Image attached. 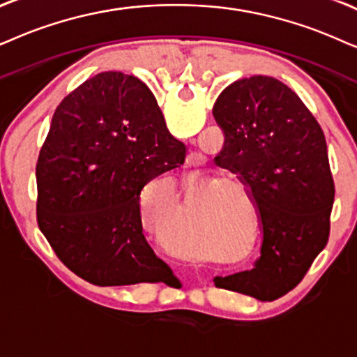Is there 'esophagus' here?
<instances>
[{
  "instance_id": "34e87169",
  "label": "esophagus",
  "mask_w": 357,
  "mask_h": 357,
  "mask_svg": "<svg viewBox=\"0 0 357 357\" xmlns=\"http://www.w3.org/2000/svg\"><path fill=\"white\" fill-rule=\"evenodd\" d=\"M188 166H189V168H191V166H196V161H194V160H188Z\"/></svg>"
}]
</instances>
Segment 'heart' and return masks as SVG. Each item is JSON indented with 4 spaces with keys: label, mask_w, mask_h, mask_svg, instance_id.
Returning <instances> with one entry per match:
<instances>
[{
    "label": "heart",
    "mask_w": 357,
    "mask_h": 357,
    "mask_svg": "<svg viewBox=\"0 0 357 357\" xmlns=\"http://www.w3.org/2000/svg\"><path fill=\"white\" fill-rule=\"evenodd\" d=\"M166 188H168V191L171 194H174V186H173V184H166Z\"/></svg>",
    "instance_id": "heart-1"
}]
</instances>
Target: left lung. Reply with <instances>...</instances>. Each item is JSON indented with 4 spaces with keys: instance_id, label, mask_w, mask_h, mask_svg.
I'll return each mask as SVG.
<instances>
[{
    "instance_id": "8db88e82",
    "label": "left lung",
    "mask_w": 357,
    "mask_h": 357,
    "mask_svg": "<svg viewBox=\"0 0 357 357\" xmlns=\"http://www.w3.org/2000/svg\"><path fill=\"white\" fill-rule=\"evenodd\" d=\"M224 132L215 163L241 174L261 231L250 272L215 277L257 300L293 290L328 243L335 181L321 126L290 87L267 75L238 79L212 108Z\"/></svg>"
}]
</instances>
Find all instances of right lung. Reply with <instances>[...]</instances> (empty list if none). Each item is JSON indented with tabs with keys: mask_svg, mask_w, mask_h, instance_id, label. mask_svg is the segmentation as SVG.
Here are the masks:
<instances>
[{
	"mask_svg": "<svg viewBox=\"0 0 357 357\" xmlns=\"http://www.w3.org/2000/svg\"><path fill=\"white\" fill-rule=\"evenodd\" d=\"M151 90L102 72L59 103L36 165L38 225L59 260L98 287L178 280L143 236L139 194L184 163Z\"/></svg>",
	"mask_w": 357,
	"mask_h": 357,
	"instance_id": "right-lung-1",
	"label": "right lung"
}]
</instances>
